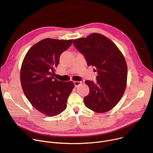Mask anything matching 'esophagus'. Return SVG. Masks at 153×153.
I'll use <instances>...</instances> for the list:
<instances>
[{
    "label": "esophagus",
    "mask_w": 153,
    "mask_h": 153,
    "mask_svg": "<svg viewBox=\"0 0 153 153\" xmlns=\"http://www.w3.org/2000/svg\"><path fill=\"white\" fill-rule=\"evenodd\" d=\"M81 83H82V82H79V81H74V86H75V87H77L78 86H79L80 84H81Z\"/></svg>",
    "instance_id": "obj_1"
}]
</instances>
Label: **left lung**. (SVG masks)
<instances>
[{"mask_svg":"<svg viewBox=\"0 0 153 153\" xmlns=\"http://www.w3.org/2000/svg\"><path fill=\"white\" fill-rule=\"evenodd\" d=\"M73 44L98 74L96 83L85 81L90 93L84 97L85 105L98 113L110 111L126 88L128 71L123 55L113 42L99 33L75 39Z\"/></svg>","mask_w":153,"mask_h":153,"instance_id":"8db88e82","label":"left lung"}]
</instances>
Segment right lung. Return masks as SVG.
Listing matches in <instances>:
<instances>
[{
  "label": "right lung",
  "mask_w": 153,
  "mask_h": 153,
  "mask_svg": "<svg viewBox=\"0 0 153 153\" xmlns=\"http://www.w3.org/2000/svg\"><path fill=\"white\" fill-rule=\"evenodd\" d=\"M73 39L46 38L28 51L22 63L20 82L27 98L37 110L53 117L67 108L68 97L74 85L54 77L61 54L72 44Z\"/></svg>",
  "instance_id": "obj_1"
}]
</instances>
